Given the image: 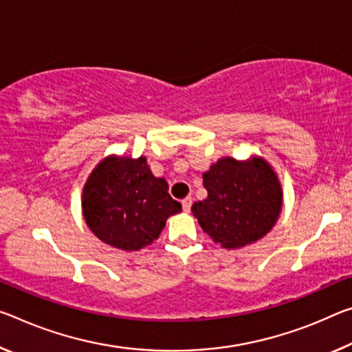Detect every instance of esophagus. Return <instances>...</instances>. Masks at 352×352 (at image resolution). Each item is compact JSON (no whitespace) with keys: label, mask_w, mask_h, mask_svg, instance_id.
<instances>
[{"label":"esophagus","mask_w":352,"mask_h":352,"mask_svg":"<svg viewBox=\"0 0 352 352\" xmlns=\"http://www.w3.org/2000/svg\"><path fill=\"white\" fill-rule=\"evenodd\" d=\"M191 205H192L191 197H186V199L182 200V206H183V211H185V213H189V210H191Z\"/></svg>","instance_id":"34e87169"}]
</instances>
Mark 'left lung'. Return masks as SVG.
I'll return each instance as SVG.
<instances>
[{
  "label": "left lung",
  "mask_w": 352,
  "mask_h": 352,
  "mask_svg": "<svg viewBox=\"0 0 352 352\" xmlns=\"http://www.w3.org/2000/svg\"><path fill=\"white\" fill-rule=\"evenodd\" d=\"M204 186L208 196L191 211L206 235L226 249L258 241L280 214V182L260 156L248 161L221 158L204 174Z\"/></svg>",
  "instance_id": "1"
}]
</instances>
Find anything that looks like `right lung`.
<instances>
[{
    "label": "right lung",
    "mask_w": 352,
    "mask_h": 352,
    "mask_svg": "<svg viewBox=\"0 0 352 352\" xmlns=\"http://www.w3.org/2000/svg\"><path fill=\"white\" fill-rule=\"evenodd\" d=\"M81 206L94 235L122 250L152 244L167 217L182 211L167 192V182L152 174L146 156L104 158L82 188Z\"/></svg>",
    "instance_id": "1"
}]
</instances>
